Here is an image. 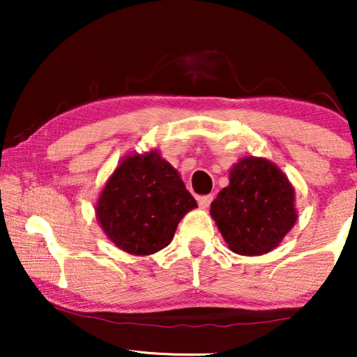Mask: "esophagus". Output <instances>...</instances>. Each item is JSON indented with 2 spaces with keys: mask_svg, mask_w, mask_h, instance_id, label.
<instances>
[{
  "mask_svg": "<svg viewBox=\"0 0 357 357\" xmlns=\"http://www.w3.org/2000/svg\"><path fill=\"white\" fill-rule=\"evenodd\" d=\"M211 202H213V195H204V197H199L198 198L199 208H203V209L209 208V204H211Z\"/></svg>",
  "mask_w": 357,
  "mask_h": 357,
  "instance_id": "34e87169",
  "label": "esophagus"
}]
</instances>
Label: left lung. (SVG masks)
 Returning <instances> with one entry per match:
<instances>
[{
  "label": "left lung",
  "instance_id": "left-lung-1",
  "mask_svg": "<svg viewBox=\"0 0 357 357\" xmlns=\"http://www.w3.org/2000/svg\"><path fill=\"white\" fill-rule=\"evenodd\" d=\"M229 185L211 203L224 241L238 255L271 252L296 224L294 187L263 158H243L229 172Z\"/></svg>",
  "mask_w": 357,
  "mask_h": 357
}]
</instances>
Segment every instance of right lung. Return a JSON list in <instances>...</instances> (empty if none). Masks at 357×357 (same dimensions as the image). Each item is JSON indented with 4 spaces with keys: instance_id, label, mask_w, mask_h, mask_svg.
<instances>
[{
    "instance_id": "right-lung-1",
    "label": "right lung",
    "mask_w": 357,
    "mask_h": 357,
    "mask_svg": "<svg viewBox=\"0 0 357 357\" xmlns=\"http://www.w3.org/2000/svg\"><path fill=\"white\" fill-rule=\"evenodd\" d=\"M198 204L158 151L130 154L107 180L96 216L107 237L131 255H153L172 241Z\"/></svg>"
}]
</instances>
